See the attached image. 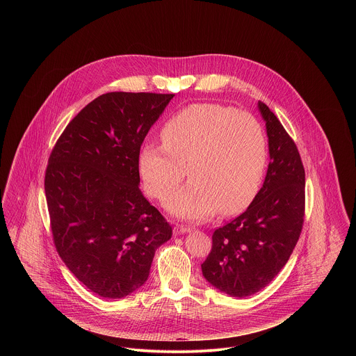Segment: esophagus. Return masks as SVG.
Instances as JSON below:
<instances>
[{
    "mask_svg": "<svg viewBox=\"0 0 356 356\" xmlns=\"http://www.w3.org/2000/svg\"><path fill=\"white\" fill-rule=\"evenodd\" d=\"M191 232V227H188V226H179V225H177L175 227H174V234L175 236H178V234H185V233H189Z\"/></svg>",
    "mask_w": 356,
    "mask_h": 356,
    "instance_id": "34e87169",
    "label": "esophagus"
}]
</instances>
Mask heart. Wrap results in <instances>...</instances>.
Wrapping results in <instances>:
<instances>
[{
    "label": "heart",
    "instance_id": "obj_1",
    "mask_svg": "<svg viewBox=\"0 0 356 356\" xmlns=\"http://www.w3.org/2000/svg\"><path fill=\"white\" fill-rule=\"evenodd\" d=\"M161 147L145 145L138 171L145 191L167 199L177 216L204 220L220 211L233 215L254 200L267 165V138L254 115L219 104H195L161 129Z\"/></svg>",
    "mask_w": 356,
    "mask_h": 356
}]
</instances>
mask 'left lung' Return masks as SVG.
I'll list each match as a JSON object with an SVG mask.
<instances>
[{
    "instance_id": "8db88e82",
    "label": "left lung",
    "mask_w": 356,
    "mask_h": 356,
    "mask_svg": "<svg viewBox=\"0 0 356 356\" xmlns=\"http://www.w3.org/2000/svg\"><path fill=\"white\" fill-rule=\"evenodd\" d=\"M270 163L261 189L240 216L216 229L204 278L233 298L267 286L293 252L305 222V167L295 141L264 102Z\"/></svg>"
}]
</instances>
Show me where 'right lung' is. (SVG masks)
<instances>
[{"label": "right lung", "mask_w": 356, "mask_h": 356, "mask_svg": "<svg viewBox=\"0 0 356 356\" xmlns=\"http://www.w3.org/2000/svg\"><path fill=\"white\" fill-rule=\"evenodd\" d=\"M174 95L112 92L89 102L57 140L45 196L57 252L92 292L122 299L148 280L172 229L141 193L138 157Z\"/></svg>", "instance_id": "right-lung-1"}]
</instances>
